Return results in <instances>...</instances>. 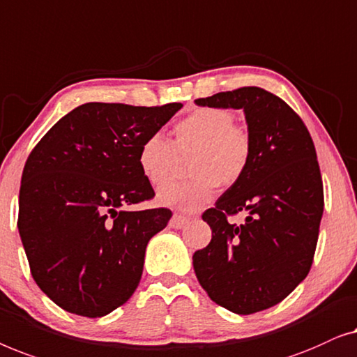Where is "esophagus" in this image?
Masks as SVG:
<instances>
[{
  "label": "esophagus",
  "mask_w": 357,
  "mask_h": 357,
  "mask_svg": "<svg viewBox=\"0 0 357 357\" xmlns=\"http://www.w3.org/2000/svg\"><path fill=\"white\" fill-rule=\"evenodd\" d=\"M188 223H189V218L184 217V215H179V213H174L173 218L169 220V227L174 228V229L184 228Z\"/></svg>",
  "instance_id": "esophagus-1"
}]
</instances>
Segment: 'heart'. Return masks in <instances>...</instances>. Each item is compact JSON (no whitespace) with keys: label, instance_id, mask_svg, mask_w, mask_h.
Here are the masks:
<instances>
[{"label":"heart","instance_id":"obj_1","mask_svg":"<svg viewBox=\"0 0 357 357\" xmlns=\"http://www.w3.org/2000/svg\"><path fill=\"white\" fill-rule=\"evenodd\" d=\"M192 178L158 192V202L183 212H197L212 202L218 185L231 188L243 179L252 158L248 129L234 124L223 108H199L174 126V142L152 134L140 144L137 163L155 188L176 176L183 160H189Z\"/></svg>","mask_w":357,"mask_h":357}]
</instances>
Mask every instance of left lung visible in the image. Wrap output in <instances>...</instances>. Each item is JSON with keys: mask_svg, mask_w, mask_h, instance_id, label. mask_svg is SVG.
<instances>
[{"mask_svg": "<svg viewBox=\"0 0 357 357\" xmlns=\"http://www.w3.org/2000/svg\"><path fill=\"white\" fill-rule=\"evenodd\" d=\"M199 107L243 109L252 158L204 222L207 248L192 255L208 298L249 315L278 304L307 277L324 213V184L307 128L293 108L260 87H241L197 98ZM248 211L244 224L227 217Z\"/></svg>", "mask_w": 357, "mask_h": 357, "instance_id": "left-lung-1", "label": "left lung"}]
</instances>
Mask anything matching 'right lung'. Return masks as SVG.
I'll return each mask as SVG.
<instances>
[{
  "label": "right lung",
  "mask_w": 357,
  "mask_h": 357,
  "mask_svg": "<svg viewBox=\"0 0 357 357\" xmlns=\"http://www.w3.org/2000/svg\"><path fill=\"white\" fill-rule=\"evenodd\" d=\"M181 108L80 105L30 152L17 228L35 283L61 309L103 317L134 294L145 248L172 210L123 207L155 195L137 163L140 144Z\"/></svg>",
  "instance_id": "1"
}]
</instances>
